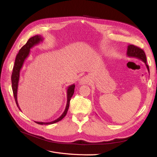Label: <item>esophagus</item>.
I'll return each mask as SVG.
<instances>
[{
	"mask_svg": "<svg viewBox=\"0 0 157 157\" xmlns=\"http://www.w3.org/2000/svg\"><path fill=\"white\" fill-rule=\"evenodd\" d=\"M89 82V79L87 77H83L79 80V83L80 84H86Z\"/></svg>",
	"mask_w": 157,
	"mask_h": 157,
	"instance_id": "obj_1",
	"label": "esophagus"
}]
</instances>
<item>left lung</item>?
Segmentation results:
<instances>
[{
    "instance_id": "8db88e82",
    "label": "left lung",
    "mask_w": 157,
    "mask_h": 157,
    "mask_svg": "<svg viewBox=\"0 0 157 157\" xmlns=\"http://www.w3.org/2000/svg\"><path fill=\"white\" fill-rule=\"evenodd\" d=\"M126 54L130 58H136L141 60L145 63L147 69L149 72V68L148 65L147 64V58L144 51L136 46L129 44L128 46Z\"/></svg>"
}]
</instances>
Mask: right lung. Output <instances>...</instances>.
Returning a JSON list of instances; mask_svg holds the SVG:
<instances>
[{
    "instance_id": "right-lung-1",
    "label": "right lung",
    "mask_w": 157,
    "mask_h": 157,
    "mask_svg": "<svg viewBox=\"0 0 157 157\" xmlns=\"http://www.w3.org/2000/svg\"><path fill=\"white\" fill-rule=\"evenodd\" d=\"M43 40V37L40 35H35L33 36L28 40L27 43L23 46L22 48L19 51L18 54L16 56L15 63H14V66L13 67V71L12 74V90L13 93V96L14 99H15V101L16 103V105L17 107L19 108L20 110H21L20 107H19L18 103H17V88H18V83H19V80H20V71L21 69L23 67V63L25 60V59L27 58L29 55L30 53V49L32 48L33 46L39 44L40 42ZM75 85L71 84L70 86H68L67 90V105H66V107L64 112L63 113L62 115H61L58 118H57L55 121L49 122H35L37 124H54V123L60 121L61 119L65 117L66 114L67 113L68 109L69 107V103L71 98H72L73 95L74 94V90H75Z\"/></svg>"
}]
</instances>
